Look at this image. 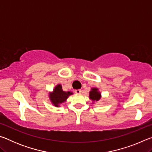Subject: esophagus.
Here are the masks:
<instances>
[{
    "label": "esophagus",
    "instance_id": "obj_1",
    "mask_svg": "<svg viewBox=\"0 0 152 152\" xmlns=\"http://www.w3.org/2000/svg\"><path fill=\"white\" fill-rule=\"evenodd\" d=\"M75 93L76 94H81V90H75Z\"/></svg>",
    "mask_w": 152,
    "mask_h": 152
}]
</instances>
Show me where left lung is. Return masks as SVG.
Instances as JSON below:
<instances>
[{"instance_id": "8db88e82", "label": "left lung", "mask_w": 152, "mask_h": 152, "mask_svg": "<svg viewBox=\"0 0 152 152\" xmlns=\"http://www.w3.org/2000/svg\"><path fill=\"white\" fill-rule=\"evenodd\" d=\"M101 98L102 95L99 88L96 87H93L91 89V91L89 92V99L92 101V104H94L95 102L99 101Z\"/></svg>"}]
</instances>
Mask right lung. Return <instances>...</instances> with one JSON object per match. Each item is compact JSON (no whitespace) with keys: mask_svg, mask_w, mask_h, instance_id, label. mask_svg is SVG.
<instances>
[{"mask_svg":"<svg viewBox=\"0 0 152 152\" xmlns=\"http://www.w3.org/2000/svg\"><path fill=\"white\" fill-rule=\"evenodd\" d=\"M73 94L71 91H64L62 90V86L60 84H58L52 92H49V99L53 106L56 107H60L61 104L67 101L68 98L70 95Z\"/></svg>","mask_w":152,"mask_h":152,"instance_id":"obj_1","label":"right lung"}]
</instances>
